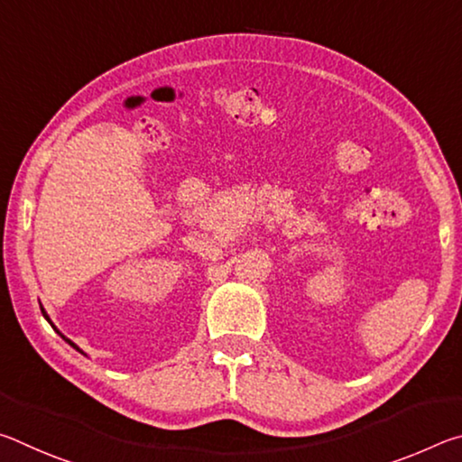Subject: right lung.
<instances>
[{
  "mask_svg": "<svg viewBox=\"0 0 462 462\" xmlns=\"http://www.w3.org/2000/svg\"><path fill=\"white\" fill-rule=\"evenodd\" d=\"M42 314H44V318H46V319H49V316H46V311H42ZM49 322H51V319H49ZM62 338H65V336H62ZM65 340H67L69 344H71V346H73V348H77V346H75V344H73L71 340H69V338H65ZM77 350H79V348H77Z\"/></svg>",
  "mask_w": 462,
  "mask_h": 462,
  "instance_id": "right-lung-1",
  "label": "right lung"
}]
</instances>
